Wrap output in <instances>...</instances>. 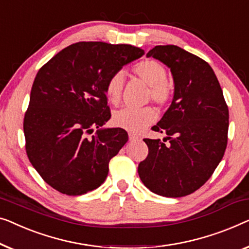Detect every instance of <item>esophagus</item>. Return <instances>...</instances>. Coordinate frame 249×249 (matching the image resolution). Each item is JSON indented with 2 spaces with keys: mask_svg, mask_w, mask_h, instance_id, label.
<instances>
[{
  "mask_svg": "<svg viewBox=\"0 0 249 249\" xmlns=\"http://www.w3.org/2000/svg\"><path fill=\"white\" fill-rule=\"evenodd\" d=\"M129 140H130V142H136V140H139V137L135 135V133L129 132Z\"/></svg>",
  "mask_w": 249,
  "mask_h": 249,
  "instance_id": "34e87169",
  "label": "esophagus"
}]
</instances>
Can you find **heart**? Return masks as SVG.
Segmentation results:
<instances>
[{"label":"heart","mask_w":249,"mask_h":249,"mask_svg":"<svg viewBox=\"0 0 249 249\" xmlns=\"http://www.w3.org/2000/svg\"><path fill=\"white\" fill-rule=\"evenodd\" d=\"M132 71L150 86V96L158 104L166 103L172 95V88L166 81V70L154 59H145L137 63ZM124 77L121 71L111 75L106 84V94L110 103L117 104L121 98ZM157 114L151 107L133 109L124 107L113 114V124L119 128L131 132H140L156 120Z\"/></svg>","instance_id":"1"}]
</instances>
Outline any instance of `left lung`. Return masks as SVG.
Here are the masks:
<instances>
[{
    "label": "left lung",
    "instance_id": "1",
    "mask_svg": "<svg viewBox=\"0 0 249 249\" xmlns=\"http://www.w3.org/2000/svg\"><path fill=\"white\" fill-rule=\"evenodd\" d=\"M171 70L174 96L153 128L167 135L143 139L148 156L138 174L158 196L181 197L200 189L220 163L227 147L228 107L213 70L203 59L174 45L156 46L147 53Z\"/></svg>",
    "mask_w": 249,
    "mask_h": 249
}]
</instances>
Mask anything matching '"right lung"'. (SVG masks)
I'll return each mask as SVG.
<instances>
[{"instance_id":"add662e5","label":"right lung","mask_w":249,"mask_h":249,"mask_svg":"<svg viewBox=\"0 0 249 249\" xmlns=\"http://www.w3.org/2000/svg\"><path fill=\"white\" fill-rule=\"evenodd\" d=\"M143 53L131 45L77 42L39 70L23 131L29 160L47 184L82 196L106 181L110 160L128 142L124 129L103 127L111 118L106 84Z\"/></svg>"}]
</instances>
